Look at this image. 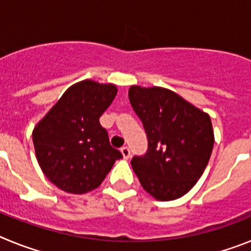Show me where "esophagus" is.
Masks as SVG:
<instances>
[{
	"instance_id": "1",
	"label": "esophagus",
	"mask_w": 251,
	"mask_h": 251,
	"mask_svg": "<svg viewBox=\"0 0 251 251\" xmlns=\"http://www.w3.org/2000/svg\"><path fill=\"white\" fill-rule=\"evenodd\" d=\"M121 152H122V154H123V157L126 159H128L130 157V150L128 147H122Z\"/></svg>"
}]
</instances>
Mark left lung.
<instances>
[{
    "label": "left lung",
    "instance_id": "8db88e82",
    "mask_svg": "<svg viewBox=\"0 0 251 251\" xmlns=\"http://www.w3.org/2000/svg\"><path fill=\"white\" fill-rule=\"evenodd\" d=\"M128 97L148 138L147 153L130 162L142 187L159 201L182 197L202 176L211 156L210 115L161 86L132 85Z\"/></svg>",
    "mask_w": 251,
    "mask_h": 251
}]
</instances>
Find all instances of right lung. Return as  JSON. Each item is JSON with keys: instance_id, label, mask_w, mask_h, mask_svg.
I'll return each instance as SVG.
<instances>
[{"instance_id": "add662e5", "label": "right lung", "mask_w": 251, "mask_h": 251, "mask_svg": "<svg viewBox=\"0 0 251 251\" xmlns=\"http://www.w3.org/2000/svg\"><path fill=\"white\" fill-rule=\"evenodd\" d=\"M114 84L79 81L61 95L32 130L44 175L63 191L83 195L99 187L122 153L99 123L117 95Z\"/></svg>"}]
</instances>
